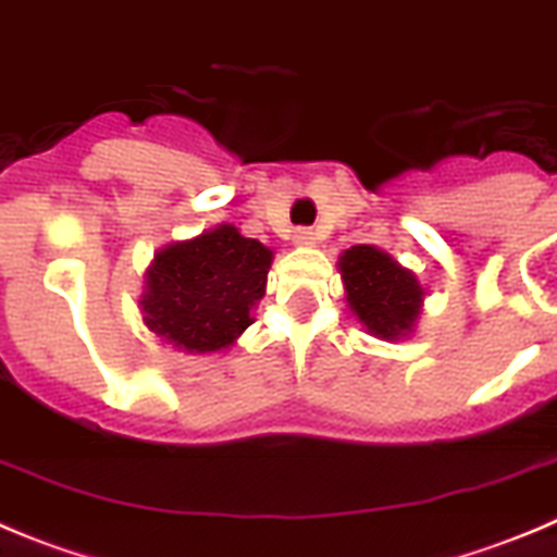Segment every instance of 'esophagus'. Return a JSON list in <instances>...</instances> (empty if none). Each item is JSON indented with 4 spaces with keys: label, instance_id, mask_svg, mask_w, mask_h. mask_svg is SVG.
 Wrapping results in <instances>:
<instances>
[{
    "label": "esophagus",
    "instance_id": "esophagus-1",
    "mask_svg": "<svg viewBox=\"0 0 557 557\" xmlns=\"http://www.w3.org/2000/svg\"><path fill=\"white\" fill-rule=\"evenodd\" d=\"M294 244H297V247H313V244H315V233L310 227L294 230Z\"/></svg>",
    "mask_w": 557,
    "mask_h": 557
}]
</instances>
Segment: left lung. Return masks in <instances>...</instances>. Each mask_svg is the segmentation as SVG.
Returning a JSON list of instances; mask_svg holds the SVG:
<instances>
[{"label": "left lung", "instance_id": "1", "mask_svg": "<svg viewBox=\"0 0 557 557\" xmlns=\"http://www.w3.org/2000/svg\"><path fill=\"white\" fill-rule=\"evenodd\" d=\"M338 267L347 285L349 308L369 333L377 338H399L410 333L424 294L416 274L369 244L347 249Z\"/></svg>", "mask_w": 557, "mask_h": 557}]
</instances>
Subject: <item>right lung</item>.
Returning <instances> with one entry per match:
<instances>
[{
  "instance_id": "right-lung-1",
  "label": "right lung",
  "mask_w": 557,
  "mask_h": 557,
  "mask_svg": "<svg viewBox=\"0 0 557 557\" xmlns=\"http://www.w3.org/2000/svg\"><path fill=\"white\" fill-rule=\"evenodd\" d=\"M272 249L230 224L154 255L147 272L144 322L188 352L230 347L252 324V305L267 290Z\"/></svg>"
}]
</instances>
